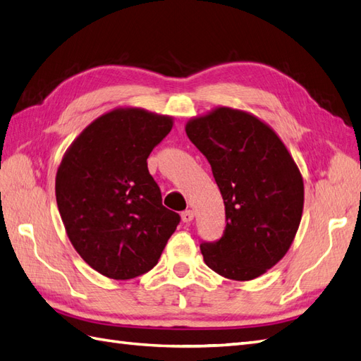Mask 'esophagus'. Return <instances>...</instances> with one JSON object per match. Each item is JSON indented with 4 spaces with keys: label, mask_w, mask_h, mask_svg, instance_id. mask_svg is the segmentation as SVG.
I'll list each match as a JSON object with an SVG mask.
<instances>
[{
    "label": "esophagus",
    "mask_w": 361,
    "mask_h": 361,
    "mask_svg": "<svg viewBox=\"0 0 361 361\" xmlns=\"http://www.w3.org/2000/svg\"><path fill=\"white\" fill-rule=\"evenodd\" d=\"M180 216H182V222H185V224H190L192 219H195V213H192L191 209H185Z\"/></svg>",
    "instance_id": "34e87169"
}]
</instances>
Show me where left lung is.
<instances>
[{"mask_svg": "<svg viewBox=\"0 0 361 361\" xmlns=\"http://www.w3.org/2000/svg\"><path fill=\"white\" fill-rule=\"evenodd\" d=\"M185 131L225 204L222 237L200 243L205 263L231 280L262 276L288 252L300 225V171L274 130L247 111L219 107L191 119Z\"/></svg>", "mask_w": 361, "mask_h": 361, "instance_id": "left-lung-1", "label": "left lung"}]
</instances>
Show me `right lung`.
<instances>
[{
	"label": "right lung",
	"instance_id": "right-lung-1",
	"mask_svg": "<svg viewBox=\"0 0 361 361\" xmlns=\"http://www.w3.org/2000/svg\"><path fill=\"white\" fill-rule=\"evenodd\" d=\"M173 118L116 109L94 119L66 152L56 204L70 242L102 276L128 280L150 271L180 216L162 205L147 157Z\"/></svg>",
	"mask_w": 361,
	"mask_h": 361
}]
</instances>
